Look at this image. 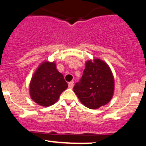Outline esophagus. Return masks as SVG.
I'll return each instance as SVG.
<instances>
[{
	"label": "esophagus",
	"mask_w": 146,
	"mask_h": 146,
	"mask_svg": "<svg viewBox=\"0 0 146 146\" xmlns=\"http://www.w3.org/2000/svg\"><path fill=\"white\" fill-rule=\"evenodd\" d=\"M73 87V82H69L68 83V88L72 89Z\"/></svg>",
	"instance_id": "obj_1"
}]
</instances>
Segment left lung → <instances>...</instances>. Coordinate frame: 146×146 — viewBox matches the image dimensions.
Here are the masks:
<instances>
[{"label": "left lung", "mask_w": 146, "mask_h": 146, "mask_svg": "<svg viewBox=\"0 0 146 146\" xmlns=\"http://www.w3.org/2000/svg\"><path fill=\"white\" fill-rule=\"evenodd\" d=\"M83 75L73 91L84 106L96 110L111 100L114 78L108 64L100 59L88 60Z\"/></svg>", "instance_id": "1"}]
</instances>
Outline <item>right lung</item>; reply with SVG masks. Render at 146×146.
Segmentation results:
<instances>
[{
	"label": "right lung",
	"instance_id": "add662e5",
	"mask_svg": "<svg viewBox=\"0 0 146 146\" xmlns=\"http://www.w3.org/2000/svg\"><path fill=\"white\" fill-rule=\"evenodd\" d=\"M67 87L68 84L56 68V64L46 61L39 65L32 77L30 95L40 106L49 107L58 100Z\"/></svg>",
	"mask_w": 146,
	"mask_h": 146
}]
</instances>
